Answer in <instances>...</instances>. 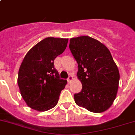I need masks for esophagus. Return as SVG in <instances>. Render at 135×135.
I'll return each mask as SVG.
<instances>
[{"label": "esophagus", "mask_w": 135, "mask_h": 135, "mask_svg": "<svg viewBox=\"0 0 135 135\" xmlns=\"http://www.w3.org/2000/svg\"><path fill=\"white\" fill-rule=\"evenodd\" d=\"M72 79H73V77H72V76H69L68 78V82H70L71 81H72Z\"/></svg>", "instance_id": "obj_1"}]
</instances>
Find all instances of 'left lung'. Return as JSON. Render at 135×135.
Here are the masks:
<instances>
[{
  "instance_id": "obj_1",
  "label": "left lung",
  "mask_w": 135,
  "mask_h": 135,
  "mask_svg": "<svg viewBox=\"0 0 135 135\" xmlns=\"http://www.w3.org/2000/svg\"><path fill=\"white\" fill-rule=\"evenodd\" d=\"M70 50L78 63L77 77L82 90L74 95L76 105L100 113L110 108L117 94L119 72L110 52L88 36L72 38Z\"/></svg>"
}]
</instances>
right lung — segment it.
Returning a JSON list of instances; mask_svg holds the SVG:
<instances>
[{"label": "right lung", "mask_w": 135, "mask_h": 135, "mask_svg": "<svg viewBox=\"0 0 135 135\" xmlns=\"http://www.w3.org/2000/svg\"><path fill=\"white\" fill-rule=\"evenodd\" d=\"M68 38L47 37L29 50L21 63L18 85L30 108L39 112L53 108L67 80L60 79L54 61L66 48Z\"/></svg>", "instance_id": "obj_1"}]
</instances>
